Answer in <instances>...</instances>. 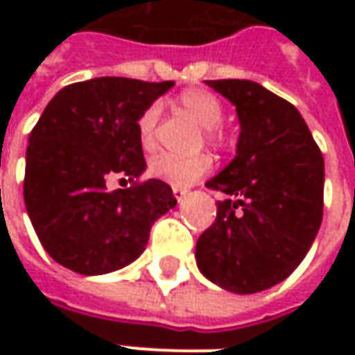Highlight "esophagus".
Listing matches in <instances>:
<instances>
[{"instance_id": "esophagus-1", "label": "esophagus", "mask_w": 355, "mask_h": 355, "mask_svg": "<svg viewBox=\"0 0 355 355\" xmlns=\"http://www.w3.org/2000/svg\"><path fill=\"white\" fill-rule=\"evenodd\" d=\"M173 193H175V198H177L178 203H182L186 196H188V192H186V190H182V188H177V186L173 188Z\"/></svg>"}]
</instances>
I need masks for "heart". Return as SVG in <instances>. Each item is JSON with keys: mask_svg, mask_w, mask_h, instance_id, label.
I'll return each mask as SVG.
<instances>
[{"mask_svg": "<svg viewBox=\"0 0 355 355\" xmlns=\"http://www.w3.org/2000/svg\"><path fill=\"white\" fill-rule=\"evenodd\" d=\"M178 104L190 114V116L205 127L209 142L220 144L223 135L218 131V123L224 116V108L215 94L209 93L205 89L190 87L178 94ZM159 117V106H150L142 112L137 123L139 140L144 150L154 148V132L155 123ZM211 169V157L207 154L196 155H177V154H159L150 162V175L159 178L163 182L182 188L192 184L193 180L203 177Z\"/></svg>", "mask_w": 355, "mask_h": 355, "instance_id": "b5f03b06", "label": "heart"}]
</instances>
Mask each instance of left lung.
Wrapping results in <instances>:
<instances>
[{"label":"left lung","instance_id":"obj_1","mask_svg":"<svg viewBox=\"0 0 355 355\" xmlns=\"http://www.w3.org/2000/svg\"><path fill=\"white\" fill-rule=\"evenodd\" d=\"M236 106V157L207 180L226 200L198 239L200 272L218 287L251 295L304 261L323 216L325 165L291 102L249 80L205 81Z\"/></svg>","mask_w":355,"mask_h":355}]
</instances>
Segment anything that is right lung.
I'll list each match as a JSON object with an SVG mask.
<instances>
[{
    "label": "right lung",
    "mask_w": 355,
    "mask_h": 355,
    "mask_svg": "<svg viewBox=\"0 0 355 355\" xmlns=\"http://www.w3.org/2000/svg\"><path fill=\"white\" fill-rule=\"evenodd\" d=\"M173 85L94 78L66 85L43 110L28 139L24 203L60 266L81 275L129 266L144 253L152 224L177 205L157 178L106 188L114 175L135 180L146 171L137 123Z\"/></svg>",
    "instance_id": "obj_1"
}]
</instances>
